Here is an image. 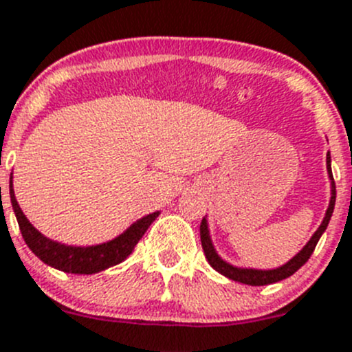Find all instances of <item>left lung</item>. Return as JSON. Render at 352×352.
I'll return each instance as SVG.
<instances>
[{"mask_svg": "<svg viewBox=\"0 0 352 352\" xmlns=\"http://www.w3.org/2000/svg\"><path fill=\"white\" fill-rule=\"evenodd\" d=\"M327 168H328V175H330L331 180V198H330V205H328L327 215H324L323 222L318 228V231L314 232L313 238L309 239V243L295 255L292 261H288L287 264L281 265V267L271 269V271H261V269H241V267H234V265L228 264V262L222 261L219 255H217L215 248L212 245V239H210L208 234V224H206V219H203L201 226H199V236H201V246L203 252H205V257L208 261V264L212 265L215 271H219L221 274H224L226 278L232 281H238V283L243 285H252V287H264V285H271L276 283V281H281L288 276H292L294 272H297L305 262L309 261V257L313 255L314 248H316L318 241H320L321 234L327 229L328 222L331 219V213H333V206H335V182H333V175H331V166H330V153L327 154Z\"/></svg>", "mask_w": 352, "mask_h": 352, "instance_id": "obj_1", "label": "left lung"}]
</instances>
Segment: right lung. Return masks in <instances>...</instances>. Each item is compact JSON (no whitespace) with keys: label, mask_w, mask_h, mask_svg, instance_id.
Masks as SVG:
<instances>
[{"label":"right lung","mask_w":352,"mask_h":352,"mask_svg":"<svg viewBox=\"0 0 352 352\" xmlns=\"http://www.w3.org/2000/svg\"><path fill=\"white\" fill-rule=\"evenodd\" d=\"M10 199H12L13 212L17 217L22 238H24L25 245L31 248L32 254L45 264L52 265L58 271L71 272V274H95V272H100L123 262L133 252L135 245L153 224L154 219L160 215V212H154L142 217L140 221L131 224L123 234L114 238L113 241L95 246H67L45 238L38 229L32 228L15 199L12 180H10Z\"/></svg>","instance_id":"obj_1"}]
</instances>
